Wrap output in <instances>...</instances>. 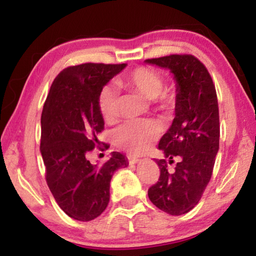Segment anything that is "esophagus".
<instances>
[{"label":"esophagus","instance_id":"34e87169","mask_svg":"<svg viewBox=\"0 0 256 256\" xmlns=\"http://www.w3.org/2000/svg\"><path fill=\"white\" fill-rule=\"evenodd\" d=\"M128 160L130 164H136V163H139L141 160H139V158H136V157H133V156H128Z\"/></svg>","mask_w":256,"mask_h":256}]
</instances>
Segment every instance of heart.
<instances>
[{
    "instance_id": "heart-1",
    "label": "heart",
    "mask_w": 256,
    "mask_h": 256,
    "mask_svg": "<svg viewBox=\"0 0 256 256\" xmlns=\"http://www.w3.org/2000/svg\"><path fill=\"white\" fill-rule=\"evenodd\" d=\"M118 84L150 100L165 110L174 107L176 92L164 88L165 80L160 72L147 67H138L122 76ZM98 106L102 118L112 123L118 115V94L112 88L104 86L99 93ZM160 133V128L152 120H131L114 131L112 139L117 147L133 155L148 150Z\"/></svg>"
}]
</instances>
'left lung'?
<instances>
[{
    "instance_id": "obj_1",
    "label": "left lung",
    "mask_w": 256,
    "mask_h": 256,
    "mask_svg": "<svg viewBox=\"0 0 256 256\" xmlns=\"http://www.w3.org/2000/svg\"><path fill=\"white\" fill-rule=\"evenodd\" d=\"M168 68L176 80V117L162 136L156 160L160 176L148 189L154 205L171 216L188 213L198 204L213 173L220 139L216 86L208 70L192 54H170L146 60ZM180 160L173 172L167 165Z\"/></svg>"
}]
</instances>
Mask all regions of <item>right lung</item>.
<instances>
[{"label":"right lung","instance_id":"add662e5","mask_svg":"<svg viewBox=\"0 0 256 256\" xmlns=\"http://www.w3.org/2000/svg\"><path fill=\"white\" fill-rule=\"evenodd\" d=\"M125 67L126 64L88 62L64 68L44 102L40 148L46 180L60 208L75 220L91 221L106 210L112 174L128 166L126 158L117 152L102 165L88 160L96 147H109L98 139L104 125L98 98L104 85Z\"/></svg>","mask_w":256,"mask_h":256}]
</instances>
